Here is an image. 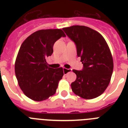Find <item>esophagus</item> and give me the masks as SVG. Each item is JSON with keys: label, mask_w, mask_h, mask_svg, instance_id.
Here are the masks:
<instances>
[{"label": "esophagus", "mask_w": 128, "mask_h": 128, "mask_svg": "<svg viewBox=\"0 0 128 128\" xmlns=\"http://www.w3.org/2000/svg\"><path fill=\"white\" fill-rule=\"evenodd\" d=\"M63 73H64V74H65L66 75V74H68L69 72H71L72 71V69L71 68H64L63 69Z\"/></svg>", "instance_id": "obj_1"}]
</instances>
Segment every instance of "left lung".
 I'll return each instance as SVG.
<instances>
[{
	"label": "left lung",
	"instance_id": "obj_1",
	"mask_svg": "<svg viewBox=\"0 0 128 128\" xmlns=\"http://www.w3.org/2000/svg\"><path fill=\"white\" fill-rule=\"evenodd\" d=\"M63 30L75 43L83 64L81 70H73L77 78L71 83L72 91L83 99L98 98L108 87L114 69L108 44L102 35L88 27L73 26Z\"/></svg>",
	"mask_w": 128,
	"mask_h": 128
}]
</instances>
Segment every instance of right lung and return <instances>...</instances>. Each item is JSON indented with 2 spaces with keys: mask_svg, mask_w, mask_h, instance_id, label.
Masks as SVG:
<instances>
[{
  "mask_svg": "<svg viewBox=\"0 0 128 128\" xmlns=\"http://www.w3.org/2000/svg\"><path fill=\"white\" fill-rule=\"evenodd\" d=\"M65 36L60 29H42L31 34L21 45L14 71L19 86L28 98L42 101L56 93L63 68L48 67L46 58L52 54L54 43Z\"/></svg>",
  "mask_w": 128,
  "mask_h": 128,
  "instance_id": "1",
  "label": "right lung"
}]
</instances>
